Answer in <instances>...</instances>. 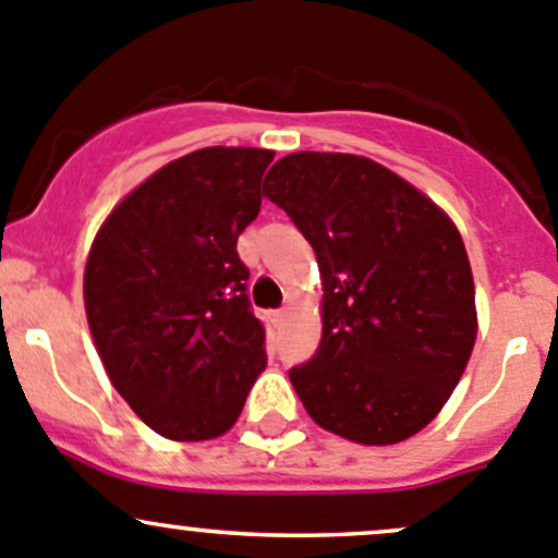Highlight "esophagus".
<instances>
[{
	"instance_id": "1",
	"label": "esophagus",
	"mask_w": 558,
	"mask_h": 558,
	"mask_svg": "<svg viewBox=\"0 0 558 558\" xmlns=\"http://www.w3.org/2000/svg\"><path fill=\"white\" fill-rule=\"evenodd\" d=\"M268 319H271L274 325H281L287 319V308H277V312H271L268 314Z\"/></svg>"
}]
</instances>
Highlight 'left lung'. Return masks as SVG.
<instances>
[{
    "label": "left lung",
    "instance_id": "1",
    "mask_svg": "<svg viewBox=\"0 0 558 558\" xmlns=\"http://www.w3.org/2000/svg\"><path fill=\"white\" fill-rule=\"evenodd\" d=\"M263 195L290 214L317 257L323 339L290 383L319 428L357 445L415 437L464 374L477 306L453 219L368 157L298 151Z\"/></svg>",
    "mask_w": 558,
    "mask_h": 558
}]
</instances>
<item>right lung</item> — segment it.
Segmentation results:
<instances>
[{
	"instance_id": "right-lung-1",
	"label": "right lung",
	"mask_w": 558,
	"mask_h": 558,
	"mask_svg": "<svg viewBox=\"0 0 558 558\" xmlns=\"http://www.w3.org/2000/svg\"><path fill=\"white\" fill-rule=\"evenodd\" d=\"M274 151L208 146L162 165L99 225L84 306L108 379L173 442L233 428L266 368L239 235L260 214Z\"/></svg>"
}]
</instances>
